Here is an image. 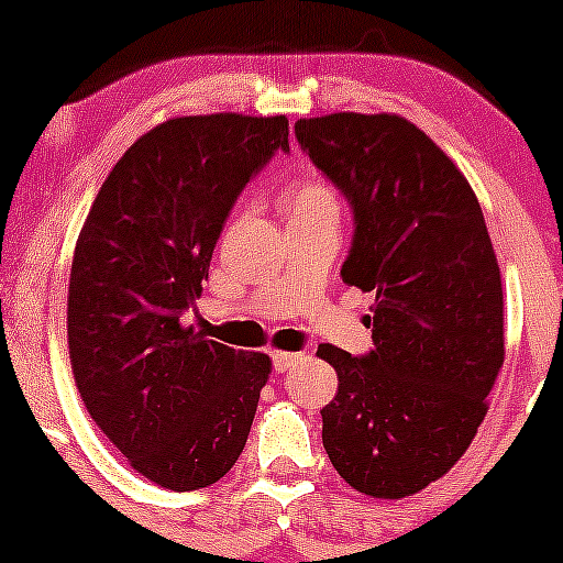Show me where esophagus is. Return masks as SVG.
<instances>
[{"label":"esophagus","instance_id":"obj_1","mask_svg":"<svg viewBox=\"0 0 563 563\" xmlns=\"http://www.w3.org/2000/svg\"><path fill=\"white\" fill-rule=\"evenodd\" d=\"M299 360H302V356H299V354H288V351H275V354H272V367H275L277 373H286V371H291L294 365H299Z\"/></svg>","mask_w":563,"mask_h":563}]
</instances>
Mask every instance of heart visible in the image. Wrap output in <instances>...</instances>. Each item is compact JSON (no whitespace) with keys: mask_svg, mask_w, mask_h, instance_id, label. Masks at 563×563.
<instances>
[{"mask_svg":"<svg viewBox=\"0 0 563 563\" xmlns=\"http://www.w3.org/2000/svg\"><path fill=\"white\" fill-rule=\"evenodd\" d=\"M288 220L299 218H338L340 220V201L332 187L321 179H305L297 187L286 192Z\"/></svg>","mask_w":563,"mask_h":563,"instance_id":"obj_1","label":"heart"}]
</instances>
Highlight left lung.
Returning a JSON list of instances; mask_svg holds the SVG:
<instances>
[{"label":"left lung","instance_id":"8db88e82","mask_svg":"<svg viewBox=\"0 0 563 563\" xmlns=\"http://www.w3.org/2000/svg\"><path fill=\"white\" fill-rule=\"evenodd\" d=\"M297 141L349 198L343 283L376 294L365 356L323 343L338 395L323 450L354 490L406 498L468 450L504 365L501 272L460 168L395 113L299 119Z\"/></svg>","mask_w":563,"mask_h":563}]
</instances>
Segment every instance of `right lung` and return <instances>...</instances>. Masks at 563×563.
Instances as JSON below:
<instances>
[{"mask_svg":"<svg viewBox=\"0 0 563 563\" xmlns=\"http://www.w3.org/2000/svg\"><path fill=\"white\" fill-rule=\"evenodd\" d=\"M286 117H179L106 176L76 242L67 345L89 417L166 490L214 485L240 460L272 362L187 327L225 218Z\"/></svg>","mask_w":563,"mask_h":563,"instance_id":"add662e5","label":"right lung"}]
</instances>
